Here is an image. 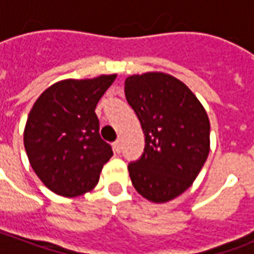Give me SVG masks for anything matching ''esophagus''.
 <instances>
[{
  "label": "esophagus",
  "instance_id": "34e87169",
  "mask_svg": "<svg viewBox=\"0 0 254 254\" xmlns=\"http://www.w3.org/2000/svg\"><path fill=\"white\" fill-rule=\"evenodd\" d=\"M113 148H114V151H116L117 154H120V152H121V141H120V140L114 141V143H113Z\"/></svg>",
  "mask_w": 254,
  "mask_h": 254
}]
</instances>
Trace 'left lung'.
<instances>
[{"instance_id":"left-lung-1","label":"left lung","mask_w":254,"mask_h":254,"mask_svg":"<svg viewBox=\"0 0 254 254\" xmlns=\"http://www.w3.org/2000/svg\"><path fill=\"white\" fill-rule=\"evenodd\" d=\"M125 96L145 136L141 158L127 166L133 187L149 201H170L190 187L207 160V111L185 84L162 72L129 76Z\"/></svg>"}]
</instances>
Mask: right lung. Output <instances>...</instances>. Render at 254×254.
Here are the masks:
<instances>
[{"label":"right lung","instance_id":"obj_1","mask_svg":"<svg viewBox=\"0 0 254 254\" xmlns=\"http://www.w3.org/2000/svg\"><path fill=\"white\" fill-rule=\"evenodd\" d=\"M117 74L67 78L36 99L24 129V147L35 174L54 193L76 197L92 190L113 156L99 134L95 107Z\"/></svg>","mask_w":254,"mask_h":254}]
</instances>
